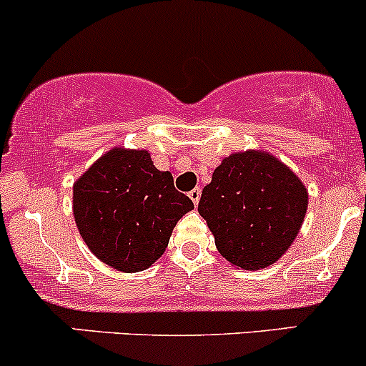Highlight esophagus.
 <instances>
[{"instance_id": "obj_1", "label": "esophagus", "mask_w": 366, "mask_h": 366, "mask_svg": "<svg viewBox=\"0 0 366 366\" xmlns=\"http://www.w3.org/2000/svg\"><path fill=\"white\" fill-rule=\"evenodd\" d=\"M189 198L192 199V203L198 204L199 198H202V189H199V187H196V189H192V191L189 192Z\"/></svg>"}]
</instances>
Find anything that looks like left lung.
Here are the masks:
<instances>
[{
    "label": "left lung",
    "mask_w": 366,
    "mask_h": 366,
    "mask_svg": "<svg viewBox=\"0 0 366 366\" xmlns=\"http://www.w3.org/2000/svg\"><path fill=\"white\" fill-rule=\"evenodd\" d=\"M309 194L302 180L267 151L232 152L204 186L198 212L224 259L244 271L274 264L302 227Z\"/></svg>",
    "instance_id": "8db88e82"
}]
</instances>
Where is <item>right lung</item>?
Instances as JSON below:
<instances>
[{"mask_svg":"<svg viewBox=\"0 0 366 366\" xmlns=\"http://www.w3.org/2000/svg\"><path fill=\"white\" fill-rule=\"evenodd\" d=\"M194 204L174 187L149 151L112 147L72 186V214L100 262L139 272L167 250L174 227Z\"/></svg>","mask_w":366,"mask_h":366,"instance_id":"1","label":"right lung"}]
</instances>
